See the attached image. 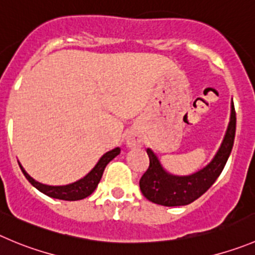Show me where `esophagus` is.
<instances>
[{"instance_id":"esophagus-1","label":"esophagus","mask_w":255,"mask_h":255,"mask_svg":"<svg viewBox=\"0 0 255 255\" xmlns=\"http://www.w3.org/2000/svg\"><path fill=\"white\" fill-rule=\"evenodd\" d=\"M126 144H128V146L134 147L137 146L140 144V141L135 135H128V137H126Z\"/></svg>"}]
</instances>
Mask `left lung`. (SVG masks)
I'll return each mask as SVG.
<instances>
[{"label": "left lung", "mask_w": 255, "mask_h": 255, "mask_svg": "<svg viewBox=\"0 0 255 255\" xmlns=\"http://www.w3.org/2000/svg\"><path fill=\"white\" fill-rule=\"evenodd\" d=\"M235 116L234 103H232L230 123L227 134L218 150L217 155L204 169L189 176H175L166 173L160 165L159 160L150 149L146 150L149 155V168L140 179V190L142 195L155 203L165 207H179L188 205L203 195L222 174L228 161L235 137Z\"/></svg>", "instance_id": "8db88e82"}]
</instances>
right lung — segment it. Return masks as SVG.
Wrapping results in <instances>:
<instances>
[{"mask_svg": "<svg viewBox=\"0 0 255 255\" xmlns=\"http://www.w3.org/2000/svg\"><path fill=\"white\" fill-rule=\"evenodd\" d=\"M119 154H120V147H116V149L111 150V151H108L106 154H104L103 156L100 157V160H99V162L95 165V168L90 171L85 178L80 179L76 183H72L64 186H51L38 183V181L33 180V179L23 170L21 164H18V165H20L21 170H22L26 179H27L37 190H40L41 193L46 194V195L51 196V198L61 199V200H67V202H74V200H81V199L87 198V196L91 195V194L94 193V190L96 189L98 184L100 183L101 176H103L106 165H108L114 157L118 156Z\"/></svg>", "mask_w": 255, "mask_h": 255, "instance_id": "obj_1", "label": "right lung"}]
</instances>
